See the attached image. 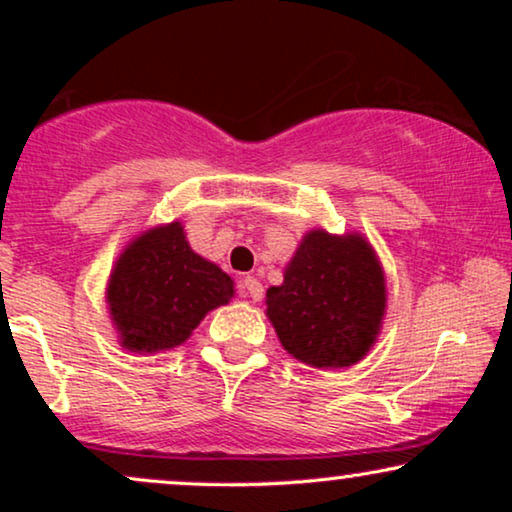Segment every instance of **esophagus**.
<instances>
[{"mask_svg":"<svg viewBox=\"0 0 512 512\" xmlns=\"http://www.w3.org/2000/svg\"><path fill=\"white\" fill-rule=\"evenodd\" d=\"M242 289L251 300H254V303H258V300L263 298V284L258 282L256 277H244L242 279Z\"/></svg>","mask_w":512,"mask_h":512,"instance_id":"1","label":"esophagus"}]
</instances>
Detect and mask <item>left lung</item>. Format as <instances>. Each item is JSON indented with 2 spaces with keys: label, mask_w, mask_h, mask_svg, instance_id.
Segmentation results:
<instances>
[{
  "label": "left lung",
  "mask_w": 512,
  "mask_h": 512,
  "mask_svg": "<svg viewBox=\"0 0 512 512\" xmlns=\"http://www.w3.org/2000/svg\"><path fill=\"white\" fill-rule=\"evenodd\" d=\"M268 319L293 359L312 368L354 366L375 345L387 284L375 249L359 233L310 230L265 293Z\"/></svg>",
  "instance_id": "1"
}]
</instances>
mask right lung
<instances>
[{
	"instance_id": "obj_1",
	"label": "right lung",
	"mask_w": 512,
	"mask_h": 512,
	"mask_svg": "<svg viewBox=\"0 0 512 512\" xmlns=\"http://www.w3.org/2000/svg\"><path fill=\"white\" fill-rule=\"evenodd\" d=\"M235 296L233 279L195 254L179 221L144 230L116 258L107 305L121 345L165 352L191 338L207 312Z\"/></svg>"
}]
</instances>
